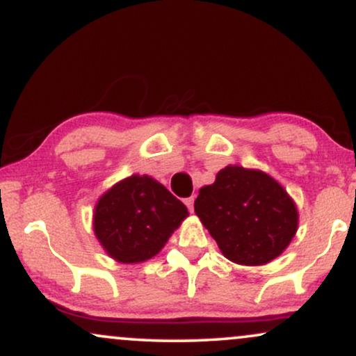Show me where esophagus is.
Segmentation results:
<instances>
[{"instance_id": "esophagus-1", "label": "esophagus", "mask_w": 356, "mask_h": 356, "mask_svg": "<svg viewBox=\"0 0 356 356\" xmlns=\"http://www.w3.org/2000/svg\"><path fill=\"white\" fill-rule=\"evenodd\" d=\"M184 202H186L187 209H189L191 212H194V195H192V197H187Z\"/></svg>"}]
</instances>
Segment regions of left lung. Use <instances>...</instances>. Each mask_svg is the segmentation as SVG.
I'll return each instance as SVG.
<instances>
[{
    "instance_id": "1",
    "label": "left lung",
    "mask_w": 356,
    "mask_h": 356,
    "mask_svg": "<svg viewBox=\"0 0 356 356\" xmlns=\"http://www.w3.org/2000/svg\"><path fill=\"white\" fill-rule=\"evenodd\" d=\"M194 211L227 259L259 266L291 243L298 211L286 191L261 170L227 165L199 191Z\"/></svg>"
}]
</instances>
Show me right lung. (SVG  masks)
Listing matches in <instances>:
<instances>
[{"instance_id": "add662e5", "label": "right lung", "mask_w": 356, "mask_h": 356, "mask_svg": "<svg viewBox=\"0 0 356 356\" xmlns=\"http://www.w3.org/2000/svg\"><path fill=\"white\" fill-rule=\"evenodd\" d=\"M187 218V207L149 175H132L100 197L93 229L120 263H142L157 254Z\"/></svg>"}]
</instances>
